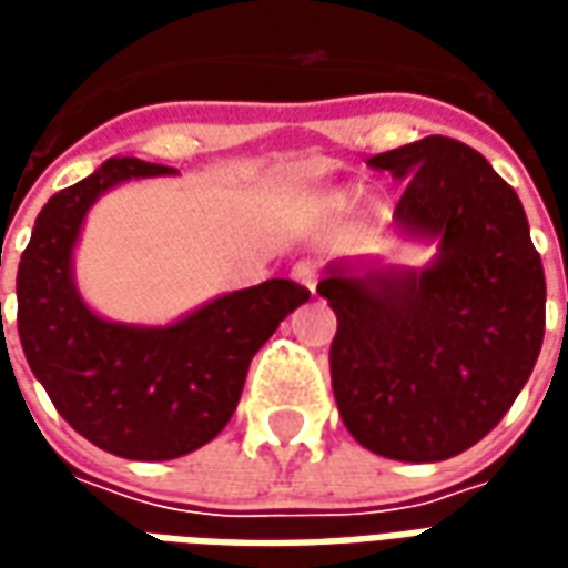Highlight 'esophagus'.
I'll return each instance as SVG.
<instances>
[{"label": "esophagus", "mask_w": 568, "mask_h": 568, "mask_svg": "<svg viewBox=\"0 0 568 568\" xmlns=\"http://www.w3.org/2000/svg\"><path fill=\"white\" fill-rule=\"evenodd\" d=\"M292 280H295L297 285H304L307 292H316L320 271H316V264H313V261H301V264H295V271H292Z\"/></svg>", "instance_id": "obj_1"}]
</instances>
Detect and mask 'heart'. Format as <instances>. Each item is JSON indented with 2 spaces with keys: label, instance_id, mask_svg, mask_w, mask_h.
<instances>
[{
  "label": "heart",
  "instance_id": "1",
  "mask_svg": "<svg viewBox=\"0 0 568 568\" xmlns=\"http://www.w3.org/2000/svg\"><path fill=\"white\" fill-rule=\"evenodd\" d=\"M353 200H356V187H337V191H332V194H325V206L334 212H341L346 210Z\"/></svg>",
  "mask_w": 568,
  "mask_h": 568
}]
</instances>
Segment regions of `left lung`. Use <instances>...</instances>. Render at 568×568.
Returning <instances> with one entry per match:
<instances>
[{
    "label": "left lung",
    "mask_w": 568,
    "mask_h": 568,
    "mask_svg": "<svg viewBox=\"0 0 568 568\" xmlns=\"http://www.w3.org/2000/svg\"><path fill=\"white\" fill-rule=\"evenodd\" d=\"M368 166L407 182L393 224L435 255L423 267H325L316 292L337 316L332 389L362 447L440 463L499 426L536 368L545 271L524 203L475 149L426 136Z\"/></svg>",
    "instance_id": "left-lung-1"
}]
</instances>
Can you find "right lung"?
Wrapping results in <instances>:
<instances>
[{
	"instance_id": "right-lung-1",
	"label": "right lung",
	"mask_w": 568,
	"mask_h": 568,
	"mask_svg": "<svg viewBox=\"0 0 568 568\" xmlns=\"http://www.w3.org/2000/svg\"><path fill=\"white\" fill-rule=\"evenodd\" d=\"M154 175L175 170L109 158L63 187L39 212L18 267V334L36 381L81 438L142 463L210 444L234 417L252 356L310 297L292 280H267L166 325L100 316L75 283L84 219L105 191Z\"/></svg>"
}]
</instances>
